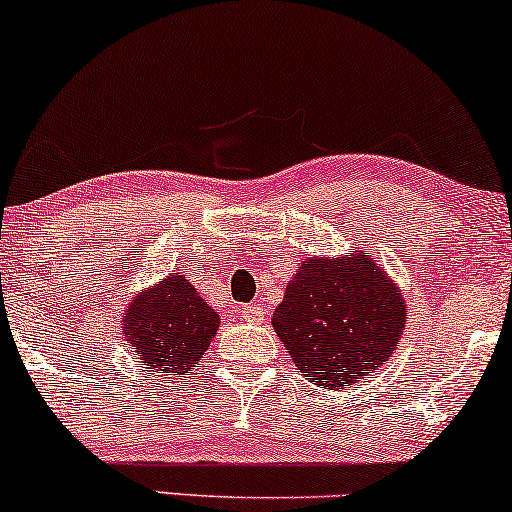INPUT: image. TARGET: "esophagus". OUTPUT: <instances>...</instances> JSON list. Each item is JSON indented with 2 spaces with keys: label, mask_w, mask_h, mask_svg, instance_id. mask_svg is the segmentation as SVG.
<instances>
[{
  "label": "esophagus",
  "mask_w": 512,
  "mask_h": 512,
  "mask_svg": "<svg viewBox=\"0 0 512 512\" xmlns=\"http://www.w3.org/2000/svg\"><path fill=\"white\" fill-rule=\"evenodd\" d=\"M240 315H242L247 322H258V320H263V308H261V305H258V303L242 305Z\"/></svg>",
  "instance_id": "obj_1"
}]
</instances>
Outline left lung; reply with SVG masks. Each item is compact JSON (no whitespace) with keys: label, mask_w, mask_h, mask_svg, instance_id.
I'll return each mask as SVG.
<instances>
[{"label":"left lung","mask_w":512,"mask_h":512,"mask_svg":"<svg viewBox=\"0 0 512 512\" xmlns=\"http://www.w3.org/2000/svg\"><path fill=\"white\" fill-rule=\"evenodd\" d=\"M407 308L386 272L362 254L305 258L272 327L315 386L338 390L386 364L400 341Z\"/></svg>","instance_id":"obj_1"}]
</instances>
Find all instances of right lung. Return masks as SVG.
<instances>
[{
	"label": "right lung",
	"instance_id": "obj_1",
	"mask_svg": "<svg viewBox=\"0 0 512 512\" xmlns=\"http://www.w3.org/2000/svg\"><path fill=\"white\" fill-rule=\"evenodd\" d=\"M218 331V315L183 275L136 296L124 313V336L150 378L188 376Z\"/></svg>",
	"mask_w": 512,
	"mask_h": 512
}]
</instances>
